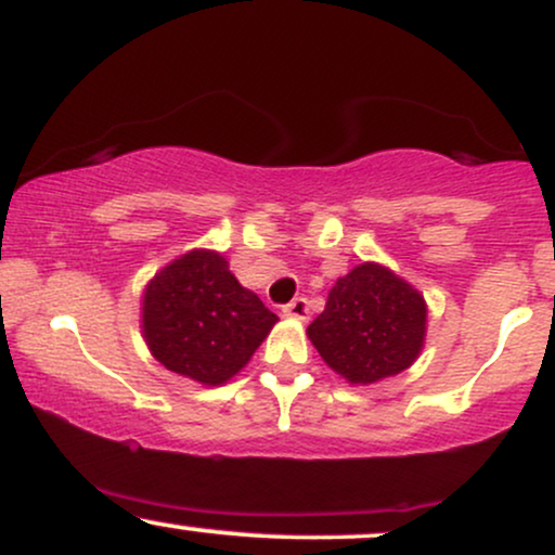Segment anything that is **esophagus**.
Segmentation results:
<instances>
[{
    "label": "esophagus",
    "instance_id": "1",
    "mask_svg": "<svg viewBox=\"0 0 555 555\" xmlns=\"http://www.w3.org/2000/svg\"><path fill=\"white\" fill-rule=\"evenodd\" d=\"M284 315L292 318V320H299V323H305V320L310 318V305H307L305 297L292 299V302L284 307Z\"/></svg>",
    "mask_w": 555,
    "mask_h": 555
}]
</instances>
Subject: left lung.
<instances>
[{
	"label": "left lung",
	"instance_id": "obj_1",
	"mask_svg": "<svg viewBox=\"0 0 555 555\" xmlns=\"http://www.w3.org/2000/svg\"><path fill=\"white\" fill-rule=\"evenodd\" d=\"M429 307L422 292L390 266L364 260L328 292L307 338L349 385L396 377L422 357Z\"/></svg>",
	"mask_w": 555,
	"mask_h": 555
}]
</instances>
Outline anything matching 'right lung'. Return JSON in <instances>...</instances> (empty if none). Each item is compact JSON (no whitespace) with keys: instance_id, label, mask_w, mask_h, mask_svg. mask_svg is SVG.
I'll list each match as a JSON object with an SVG mask.
<instances>
[{"instance_id":"1","label":"right lung","mask_w":555,"mask_h":555,"mask_svg":"<svg viewBox=\"0 0 555 555\" xmlns=\"http://www.w3.org/2000/svg\"><path fill=\"white\" fill-rule=\"evenodd\" d=\"M139 323L165 370L219 387L243 372L279 318L237 282L222 253L193 248L146 282Z\"/></svg>"}]
</instances>
